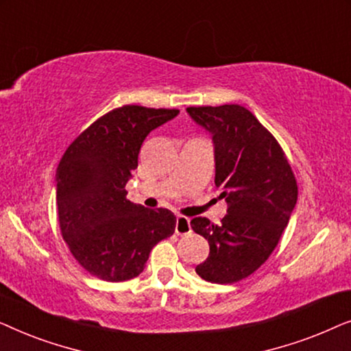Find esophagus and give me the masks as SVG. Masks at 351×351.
Here are the masks:
<instances>
[{
  "label": "esophagus",
  "instance_id": "esophagus-1",
  "mask_svg": "<svg viewBox=\"0 0 351 351\" xmlns=\"http://www.w3.org/2000/svg\"><path fill=\"white\" fill-rule=\"evenodd\" d=\"M176 233L177 234H189L191 233L190 219L184 217V215H177L176 219Z\"/></svg>",
  "mask_w": 351,
  "mask_h": 351
}]
</instances>
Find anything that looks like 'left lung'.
Wrapping results in <instances>:
<instances>
[{
  "instance_id": "left-lung-1",
  "label": "left lung",
  "mask_w": 351,
  "mask_h": 351,
  "mask_svg": "<svg viewBox=\"0 0 351 351\" xmlns=\"http://www.w3.org/2000/svg\"><path fill=\"white\" fill-rule=\"evenodd\" d=\"M186 112L213 134L214 182L228 206L220 225L206 217L190 222L209 243V256L196 273L215 285H232L275 251L295 208L297 182L280 143L247 108L232 104Z\"/></svg>"
}]
</instances>
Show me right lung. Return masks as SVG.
Segmentation results:
<instances>
[{
  "mask_svg": "<svg viewBox=\"0 0 351 351\" xmlns=\"http://www.w3.org/2000/svg\"><path fill=\"white\" fill-rule=\"evenodd\" d=\"M177 114L176 108H114L62 156L56 174L60 232L90 275L112 282L132 280L143 271L153 246L174 233L176 215L131 203L126 184L145 137Z\"/></svg>",
  "mask_w": 351,
  "mask_h": 351,
  "instance_id": "obj_1",
  "label": "right lung"
}]
</instances>
